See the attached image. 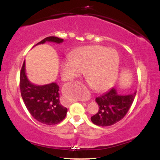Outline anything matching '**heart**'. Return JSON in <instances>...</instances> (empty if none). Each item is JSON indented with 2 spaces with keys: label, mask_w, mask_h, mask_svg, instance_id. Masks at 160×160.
Returning <instances> with one entry per match:
<instances>
[{
  "label": "heart",
  "mask_w": 160,
  "mask_h": 160,
  "mask_svg": "<svg viewBox=\"0 0 160 160\" xmlns=\"http://www.w3.org/2000/svg\"><path fill=\"white\" fill-rule=\"evenodd\" d=\"M61 65L62 78L73 80L85 73V79L95 92H104L113 86L120 69V58L113 49L104 46H86L77 49Z\"/></svg>",
  "instance_id": "1"
}]
</instances>
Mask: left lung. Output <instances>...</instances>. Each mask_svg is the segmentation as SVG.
<instances>
[{"label":"left lung","mask_w":160,"mask_h":160,"mask_svg":"<svg viewBox=\"0 0 160 160\" xmlns=\"http://www.w3.org/2000/svg\"><path fill=\"white\" fill-rule=\"evenodd\" d=\"M136 92L128 95H120L114 88L95 98L99 110L91 117L93 123L99 126H109L122 120L135 99Z\"/></svg>","instance_id":"left-lung-1"}]
</instances>
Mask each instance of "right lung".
<instances>
[{"label":"right lung","instance_id":"add662e5","mask_svg":"<svg viewBox=\"0 0 160 160\" xmlns=\"http://www.w3.org/2000/svg\"><path fill=\"white\" fill-rule=\"evenodd\" d=\"M63 39L57 37H47L37 43L46 42L61 43ZM20 91L28 111L38 122L45 125H56L65 118L68 109L60 103L59 86L56 82L47 85H35L29 81L25 72L24 62L20 71Z\"/></svg>","mask_w":160,"mask_h":160}]
</instances>
